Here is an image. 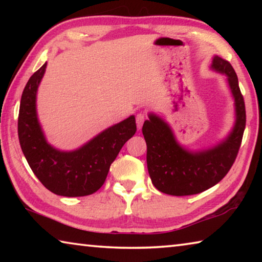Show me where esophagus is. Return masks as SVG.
Returning a JSON list of instances; mask_svg holds the SVG:
<instances>
[{
    "mask_svg": "<svg viewBox=\"0 0 262 262\" xmlns=\"http://www.w3.org/2000/svg\"><path fill=\"white\" fill-rule=\"evenodd\" d=\"M145 120V115L143 113H137L136 115V125L139 129L142 128V125H143V122Z\"/></svg>",
    "mask_w": 262,
    "mask_h": 262,
    "instance_id": "1",
    "label": "esophagus"
}]
</instances>
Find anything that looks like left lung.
I'll use <instances>...</instances> for the list:
<instances>
[{"label": "left lung", "instance_id": "1", "mask_svg": "<svg viewBox=\"0 0 262 262\" xmlns=\"http://www.w3.org/2000/svg\"><path fill=\"white\" fill-rule=\"evenodd\" d=\"M210 68L227 76L234 101L233 128L214 147L192 151L179 144L166 121L149 113V120L142 127L147 142L148 171L154 186L162 193L174 196L201 193L220 183L237 157L246 123L245 103L238 77L230 62L217 55Z\"/></svg>", "mask_w": 262, "mask_h": 262}]
</instances>
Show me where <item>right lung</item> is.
<instances>
[{
    "label": "right lung",
    "mask_w": 262,
    "mask_h": 262,
    "mask_svg": "<svg viewBox=\"0 0 262 262\" xmlns=\"http://www.w3.org/2000/svg\"><path fill=\"white\" fill-rule=\"evenodd\" d=\"M45 63L24 88L18 114V139L31 170L52 193L62 196H85L105 183L111 164L123 144L136 132L135 117L115 123L81 148L62 151L48 143L37 114V92L46 72Z\"/></svg>",
    "instance_id": "1"
}]
</instances>
